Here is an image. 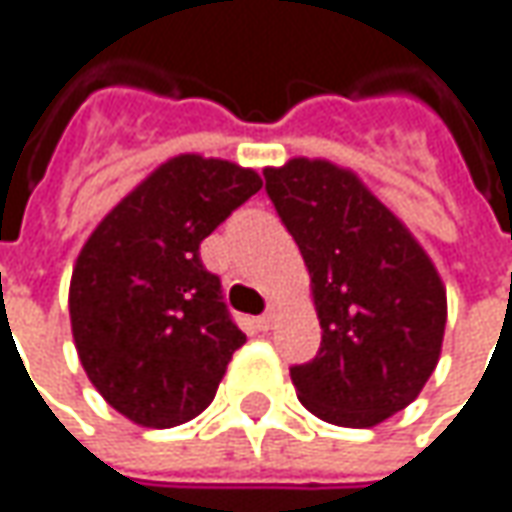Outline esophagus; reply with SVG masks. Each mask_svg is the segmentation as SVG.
<instances>
[{"instance_id": "esophagus-1", "label": "esophagus", "mask_w": 512, "mask_h": 512, "mask_svg": "<svg viewBox=\"0 0 512 512\" xmlns=\"http://www.w3.org/2000/svg\"><path fill=\"white\" fill-rule=\"evenodd\" d=\"M273 322H276V311L270 308V311H265V314L256 320V328H259V331H270V328H273Z\"/></svg>"}]
</instances>
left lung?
Returning <instances> with one entry per match:
<instances>
[{"label":"left lung","instance_id":"1","mask_svg":"<svg viewBox=\"0 0 512 512\" xmlns=\"http://www.w3.org/2000/svg\"><path fill=\"white\" fill-rule=\"evenodd\" d=\"M265 190L311 273L322 343L291 366L308 412L374 426L421 395L438 366L447 291L412 233L360 178L328 161L265 169Z\"/></svg>","mask_w":512,"mask_h":512}]
</instances>
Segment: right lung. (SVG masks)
I'll list each match as a JSON object with an SVG mask.
<instances>
[{
    "label": "right lung",
    "instance_id": "add662e5",
    "mask_svg": "<svg viewBox=\"0 0 512 512\" xmlns=\"http://www.w3.org/2000/svg\"><path fill=\"white\" fill-rule=\"evenodd\" d=\"M259 190L253 169L172 158L80 250L68 294L74 345L94 389L129 421L169 429L213 403L247 337L198 247Z\"/></svg>",
    "mask_w": 512,
    "mask_h": 512
}]
</instances>
